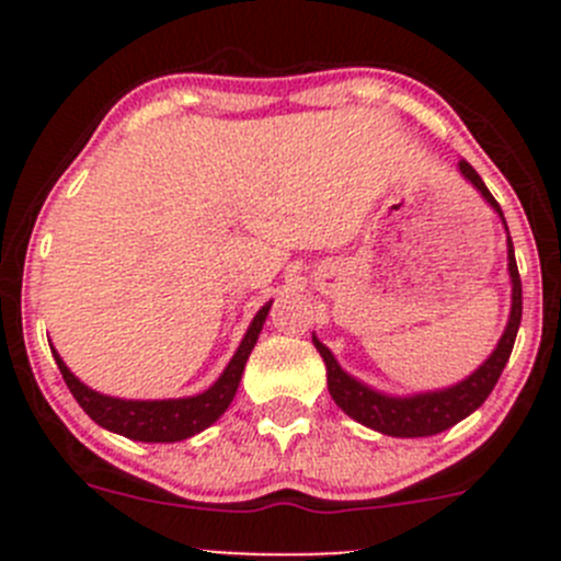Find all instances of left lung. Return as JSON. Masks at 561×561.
Segmentation results:
<instances>
[{
    "instance_id": "1",
    "label": "left lung",
    "mask_w": 561,
    "mask_h": 561,
    "mask_svg": "<svg viewBox=\"0 0 561 561\" xmlns=\"http://www.w3.org/2000/svg\"><path fill=\"white\" fill-rule=\"evenodd\" d=\"M458 171L463 179L485 197L491 208L500 214L502 225H505V214H502L500 203L494 201V195L489 192V186L483 184L478 171L469 165L467 160L458 162ZM507 230V225H505ZM507 271H511V285H513V304H511V317H507L505 333H502L500 344L494 347V353L467 377V380L456 382V386L443 388V390H428V393H415V396H388L380 390L364 386L360 380L350 377L342 366L336 364L331 350L312 336L317 353L322 355L328 369V390H331L333 401L347 412L353 421L364 423V426L375 428V432L388 434V437H432V434L445 432V428L456 426L458 421H463L467 415H472L489 393L494 390L496 380H500L502 369H505L507 358L513 353V344H516L518 325H522V276H518L516 265V252H513L511 233H507Z\"/></svg>"
}]
</instances>
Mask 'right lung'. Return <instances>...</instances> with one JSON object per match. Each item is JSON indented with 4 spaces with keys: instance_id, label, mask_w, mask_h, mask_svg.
Segmentation results:
<instances>
[{
    "instance_id": "obj_1",
    "label": "right lung",
    "mask_w": 561,
    "mask_h": 561,
    "mask_svg": "<svg viewBox=\"0 0 561 561\" xmlns=\"http://www.w3.org/2000/svg\"><path fill=\"white\" fill-rule=\"evenodd\" d=\"M268 309H271V301L254 314L252 325L247 328L239 350H236V355L230 358V364L225 366L219 380L208 390H203V393L186 396V399H162V401L113 399V396L98 393V390L83 386V382L67 369L65 360L59 358V353H56L54 347H50V353H54L56 366H59L70 393L76 396L78 404L83 407V412H87L98 426H103L113 434H122V437L127 439H138V443H179V439L201 434L203 428H208L214 421H219V415L228 410L236 390H239L249 353H252V347L257 344L260 331H263V322L265 317H268Z\"/></svg>"
}]
</instances>
